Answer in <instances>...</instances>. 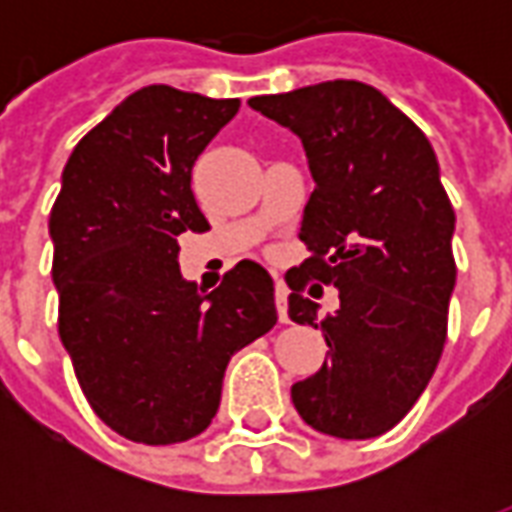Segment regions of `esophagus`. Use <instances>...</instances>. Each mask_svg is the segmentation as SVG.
<instances>
[{
	"label": "esophagus",
	"instance_id": "obj_1",
	"mask_svg": "<svg viewBox=\"0 0 512 512\" xmlns=\"http://www.w3.org/2000/svg\"><path fill=\"white\" fill-rule=\"evenodd\" d=\"M274 301H277L279 321L288 323V288H285V282H282V279H277V293H274Z\"/></svg>",
	"mask_w": 512,
	"mask_h": 512
}]
</instances>
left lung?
Segmentation results:
<instances>
[{"instance_id": "8db88e82", "label": "left lung", "mask_w": 512, "mask_h": 512, "mask_svg": "<svg viewBox=\"0 0 512 512\" xmlns=\"http://www.w3.org/2000/svg\"><path fill=\"white\" fill-rule=\"evenodd\" d=\"M249 106L299 136L315 180L299 230L310 257L288 271V315L321 329L329 359L290 386L293 406L326 436L376 439L425 392L447 340L455 213L436 153L365 82L334 79ZM307 278L341 296L321 324L300 296Z\"/></svg>"}]
</instances>
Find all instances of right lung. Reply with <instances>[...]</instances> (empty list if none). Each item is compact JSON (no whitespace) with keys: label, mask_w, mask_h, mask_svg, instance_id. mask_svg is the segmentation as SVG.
I'll list each match as a JSON object with an SVG mask.
<instances>
[{"label":"right lung","mask_w":512,"mask_h":512,"mask_svg":"<svg viewBox=\"0 0 512 512\" xmlns=\"http://www.w3.org/2000/svg\"><path fill=\"white\" fill-rule=\"evenodd\" d=\"M238 106L150 84L62 169L49 219L62 345L95 414L136 444L200 436L219 411L230 356L277 323L274 279L255 260L208 296L178 266V235L211 227L191 167Z\"/></svg>","instance_id":"1"}]
</instances>
